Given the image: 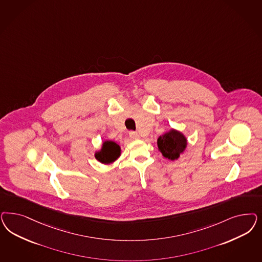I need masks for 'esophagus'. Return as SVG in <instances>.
Segmentation results:
<instances>
[{
  "label": "esophagus",
  "mask_w": 262,
  "mask_h": 262,
  "mask_svg": "<svg viewBox=\"0 0 262 262\" xmlns=\"http://www.w3.org/2000/svg\"><path fill=\"white\" fill-rule=\"evenodd\" d=\"M129 136H130V138L133 139V140L139 139V134H138L137 132H134V131H131V132L129 133Z\"/></svg>",
  "instance_id": "esophagus-1"
}]
</instances>
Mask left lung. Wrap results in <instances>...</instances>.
<instances>
[{"label":"left lung","mask_w":262,"mask_h":262,"mask_svg":"<svg viewBox=\"0 0 262 262\" xmlns=\"http://www.w3.org/2000/svg\"><path fill=\"white\" fill-rule=\"evenodd\" d=\"M157 145L159 151L165 158L171 161L177 160L180 154L185 150L187 139L181 132L171 129L158 138Z\"/></svg>","instance_id":"8db88e82"}]
</instances>
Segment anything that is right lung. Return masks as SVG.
Instances as JSON below:
<instances>
[{"label":"right lung","mask_w":262,"mask_h":262,"mask_svg":"<svg viewBox=\"0 0 262 262\" xmlns=\"http://www.w3.org/2000/svg\"><path fill=\"white\" fill-rule=\"evenodd\" d=\"M94 156L103 164H110L120 156V146L113 141H105L102 144L101 149L95 152Z\"/></svg>","instance_id":"1"}]
</instances>
